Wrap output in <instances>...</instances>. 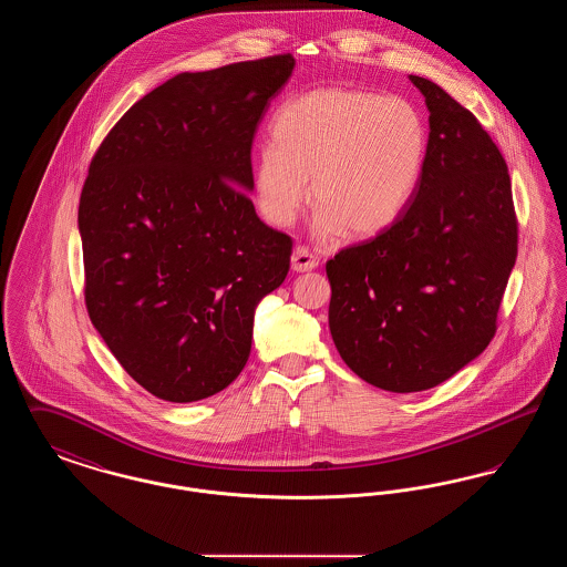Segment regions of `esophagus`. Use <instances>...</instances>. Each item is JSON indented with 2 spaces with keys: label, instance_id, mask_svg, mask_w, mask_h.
Segmentation results:
<instances>
[{
  "label": "esophagus",
  "instance_id": "1",
  "mask_svg": "<svg viewBox=\"0 0 567 567\" xmlns=\"http://www.w3.org/2000/svg\"><path fill=\"white\" fill-rule=\"evenodd\" d=\"M319 266V257L308 246H297L291 255V268L296 271H310Z\"/></svg>",
  "mask_w": 567,
  "mask_h": 567
}]
</instances>
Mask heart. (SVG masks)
<instances>
[{"label":"heart","instance_id":"heart-1","mask_svg":"<svg viewBox=\"0 0 567 567\" xmlns=\"http://www.w3.org/2000/svg\"><path fill=\"white\" fill-rule=\"evenodd\" d=\"M252 169L261 215L289 225L308 197L321 234L370 238L391 227L419 187L423 116L404 97L321 86L282 104Z\"/></svg>","mask_w":567,"mask_h":567}]
</instances>
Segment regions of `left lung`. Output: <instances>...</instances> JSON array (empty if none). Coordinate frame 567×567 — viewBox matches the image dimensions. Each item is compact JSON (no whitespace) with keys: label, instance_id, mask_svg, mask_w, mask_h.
Here are the masks:
<instances>
[{"label":"left lung","instance_id":"8db88e82","mask_svg":"<svg viewBox=\"0 0 567 567\" xmlns=\"http://www.w3.org/2000/svg\"><path fill=\"white\" fill-rule=\"evenodd\" d=\"M430 140L402 216L327 261L329 329L352 372L393 393L425 391L485 351L518 252L508 165L485 127L435 82Z\"/></svg>","mask_w":567,"mask_h":567}]
</instances>
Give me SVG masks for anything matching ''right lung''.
Segmentation results:
<instances>
[{"label": "right lung", "instance_id": "1", "mask_svg": "<svg viewBox=\"0 0 567 567\" xmlns=\"http://www.w3.org/2000/svg\"><path fill=\"white\" fill-rule=\"evenodd\" d=\"M293 68L285 53L178 74L116 121L89 165L86 312L123 370L165 402L238 378L255 306L287 278L293 240L244 189L259 121Z\"/></svg>", "mask_w": 567, "mask_h": 567}]
</instances>
